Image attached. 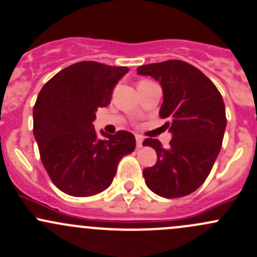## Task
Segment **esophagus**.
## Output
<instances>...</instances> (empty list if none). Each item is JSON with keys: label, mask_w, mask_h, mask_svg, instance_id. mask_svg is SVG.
<instances>
[{"label": "esophagus", "mask_w": 257, "mask_h": 257, "mask_svg": "<svg viewBox=\"0 0 257 257\" xmlns=\"http://www.w3.org/2000/svg\"><path fill=\"white\" fill-rule=\"evenodd\" d=\"M136 139H137V148H142L144 138H143L142 136H136Z\"/></svg>", "instance_id": "34e87169"}]
</instances>
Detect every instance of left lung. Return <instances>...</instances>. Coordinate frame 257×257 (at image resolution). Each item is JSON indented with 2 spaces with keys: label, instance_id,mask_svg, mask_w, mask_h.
Segmentation results:
<instances>
[{
  "label": "left lung",
  "instance_id": "8db88e82",
  "mask_svg": "<svg viewBox=\"0 0 257 257\" xmlns=\"http://www.w3.org/2000/svg\"><path fill=\"white\" fill-rule=\"evenodd\" d=\"M137 72L160 82L159 114L172 133L167 148L151 138L143 143L158 154L156 164L143 171L145 183L165 198L187 196L206 181L220 151L226 126L221 94L201 70L185 61L143 65Z\"/></svg>",
  "mask_w": 257,
  "mask_h": 257
}]
</instances>
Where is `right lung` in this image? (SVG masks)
<instances>
[{
    "label": "right lung",
    "instance_id": "add662e5",
    "mask_svg": "<svg viewBox=\"0 0 257 257\" xmlns=\"http://www.w3.org/2000/svg\"><path fill=\"white\" fill-rule=\"evenodd\" d=\"M128 71L126 66L81 61L58 72L38 94L34 138L50 180L64 193L87 197L104 191L120 159L136 149L129 132H101L98 138L92 124L97 108L110 103L115 85Z\"/></svg>",
    "mask_w": 257,
    "mask_h": 257
}]
</instances>
